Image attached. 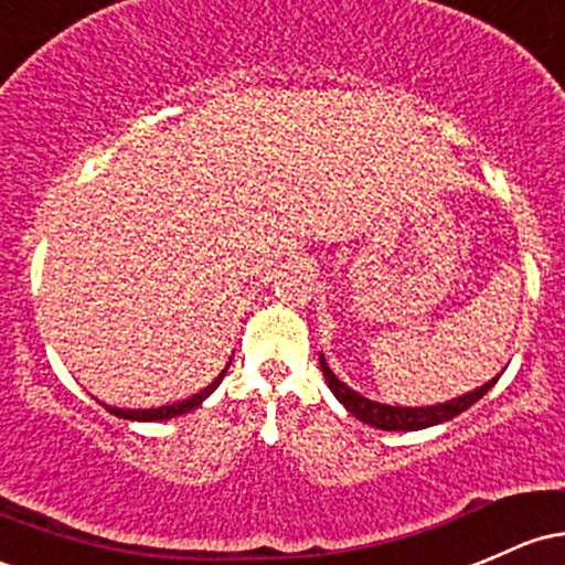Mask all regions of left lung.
<instances>
[{"mask_svg": "<svg viewBox=\"0 0 565 565\" xmlns=\"http://www.w3.org/2000/svg\"><path fill=\"white\" fill-rule=\"evenodd\" d=\"M320 372H323L326 382H329L333 396L339 398V404H344V409H348L350 415H355L361 423H369V426L380 430H420V428L439 426V423L452 420L455 415H460V412L469 409L471 404H477L479 398H482L484 393L499 382V377L484 382L482 387H475L471 393H463V396L452 398V402H445V404L391 406V404L372 402V398L361 396V393H355L353 387L344 385V382L331 372L323 355H320Z\"/></svg>", "mask_w": 565, "mask_h": 565, "instance_id": "1", "label": "left lung"}]
</instances>
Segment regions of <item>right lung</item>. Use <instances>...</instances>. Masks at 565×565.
<instances>
[{
    "mask_svg": "<svg viewBox=\"0 0 565 565\" xmlns=\"http://www.w3.org/2000/svg\"><path fill=\"white\" fill-rule=\"evenodd\" d=\"M226 372H228V366L223 369L221 374H217L215 380L210 382L207 387H204V391H199V393H193L191 398H185V402H178V404H167V406H150V409H120V406H107V409L113 412L115 417H124V420H169V417H178V415H185V412H191V409H196L199 404L204 402V398L210 396L212 391H215L217 385H221V380L226 377Z\"/></svg>",
    "mask_w": 565,
    "mask_h": 565,
    "instance_id": "1",
    "label": "right lung"
}]
</instances>
